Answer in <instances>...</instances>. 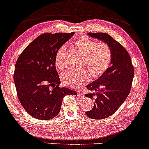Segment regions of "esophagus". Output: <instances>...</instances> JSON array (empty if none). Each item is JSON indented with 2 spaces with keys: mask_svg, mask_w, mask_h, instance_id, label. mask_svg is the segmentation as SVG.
<instances>
[{
  "mask_svg": "<svg viewBox=\"0 0 149 149\" xmlns=\"http://www.w3.org/2000/svg\"><path fill=\"white\" fill-rule=\"evenodd\" d=\"M78 96H80V97H84V93L83 92L79 91L78 92Z\"/></svg>",
  "mask_w": 149,
  "mask_h": 149,
  "instance_id": "34e87169",
  "label": "esophagus"
}]
</instances>
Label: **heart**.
Wrapping results in <instances>:
<instances>
[{"label": "heart", "instance_id": "b5f03b06", "mask_svg": "<svg viewBox=\"0 0 149 149\" xmlns=\"http://www.w3.org/2000/svg\"><path fill=\"white\" fill-rule=\"evenodd\" d=\"M79 51L86 55L85 63L88 65L92 77L97 78L103 75L109 68L112 60V52L107 44L83 36L76 41ZM65 46L59 48L55 58V64L57 70H63L66 65L63 61ZM61 79L65 84L72 87H79L88 83L90 75L86 69L70 68L61 74Z\"/></svg>", "mask_w": 149, "mask_h": 149}]
</instances>
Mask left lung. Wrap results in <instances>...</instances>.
Listing matches in <instances>:
<instances>
[{
  "instance_id": "left-lung-1",
  "label": "left lung",
  "mask_w": 149,
  "mask_h": 149,
  "mask_svg": "<svg viewBox=\"0 0 149 149\" xmlns=\"http://www.w3.org/2000/svg\"><path fill=\"white\" fill-rule=\"evenodd\" d=\"M90 37L104 41L112 52V60L107 70L99 78L87 86L94 93L86 94L95 98L94 107L86 111L88 117L100 120L114 113L130 93L134 69L127 50L111 36L105 33H88Z\"/></svg>"
}]
</instances>
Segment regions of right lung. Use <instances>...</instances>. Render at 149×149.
<instances>
[{"mask_svg":"<svg viewBox=\"0 0 149 149\" xmlns=\"http://www.w3.org/2000/svg\"><path fill=\"white\" fill-rule=\"evenodd\" d=\"M74 33H44L25 48L15 63L13 80L21 105L29 114L50 120L59 113L63 96L77 92L60 88L56 53ZM52 86L53 88H51Z\"/></svg>","mask_w":149,"mask_h":149,"instance_id":"1","label":"right lung"}]
</instances>
